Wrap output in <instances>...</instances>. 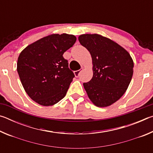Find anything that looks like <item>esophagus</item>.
I'll list each match as a JSON object with an SVG mask.
<instances>
[{
    "mask_svg": "<svg viewBox=\"0 0 153 153\" xmlns=\"http://www.w3.org/2000/svg\"><path fill=\"white\" fill-rule=\"evenodd\" d=\"M81 71H82L81 69H79V70H77V71H74L75 76H76V77H78V76H79V74H80V72H81Z\"/></svg>",
    "mask_w": 153,
    "mask_h": 153,
    "instance_id": "1",
    "label": "esophagus"
}]
</instances>
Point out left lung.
I'll return each mask as SVG.
<instances>
[{
  "label": "left lung",
  "mask_w": 153,
  "mask_h": 153,
  "mask_svg": "<svg viewBox=\"0 0 153 153\" xmlns=\"http://www.w3.org/2000/svg\"><path fill=\"white\" fill-rule=\"evenodd\" d=\"M78 40L92 60V78L83 84L88 97L97 107L110 106L128 89L133 76V59L122 46L100 34L86 33Z\"/></svg>",
  "instance_id": "left-lung-1"
}]
</instances>
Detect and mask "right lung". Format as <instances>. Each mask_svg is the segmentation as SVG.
I'll return each mask as SVG.
<instances>
[{
	"label": "right lung",
	"instance_id": "obj_1",
	"mask_svg": "<svg viewBox=\"0 0 153 153\" xmlns=\"http://www.w3.org/2000/svg\"><path fill=\"white\" fill-rule=\"evenodd\" d=\"M76 41L74 35L53 33L21 52L17 70L25 91L33 101L47 107L66 95L75 76L63 55Z\"/></svg>",
	"mask_w": 153,
	"mask_h": 153
}]
</instances>
